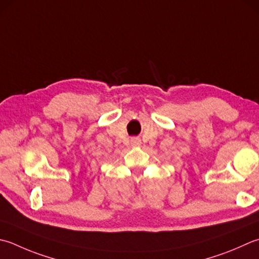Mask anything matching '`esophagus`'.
Listing matches in <instances>:
<instances>
[{
	"label": "esophagus",
	"instance_id": "obj_1",
	"mask_svg": "<svg viewBox=\"0 0 259 259\" xmlns=\"http://www.w3.org/2000/svg\"><path fill=\"white\" fill-rule=\"evenodd\" d=\"M131 144H133L134 146H139L141 144V141L139 138H134V139H131Z\"/></svg>",
	"mask_w": 259,
	"mask_h": 259
}]
</instances>
